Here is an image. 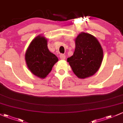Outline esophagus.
I'll return each mask as SVG.
<instances>
[{"label": "esophagus", "mask_w": 123, "mask_h": 123, "mask_svg": "<svg viewBox=\"0 0 123 123\" xmlns=\"http://www.w3.org/2000/svg\"><path fill=\"white\" fill-rule=\"evenodd\" d=\"M60 59H61V60H64V59H66V55H64V54H60Z\"/></svg>", "instance_id": "34e87169"}]
</instances>
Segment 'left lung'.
I'll return each instance as SVG.
<instances>
[{"label": "left lung", "instance_id": "obj_1", "mask_svg": "<svg viewBox=\"0 0 123 123\" xmlns=\"http://www.w3.org/2000/svg\"><path fill=\"white\" fill-rule=\"evenodd\" d=\"M74 41L73 55L67 62L79 79L92 76L99 70L103 60L102 47L94 36L84 32L78 34Z\"/></svg>", "mask_w": 123, "mask_h": 123}]
</instances>
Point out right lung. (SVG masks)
<instances>
[{
    "instance_id": "add662e5",
    "label": "right lung",
    "mask_w": 123,
    "mask_h": 123,
    "mask_svg": "<svg viewBox=\"0 0 123 123\" xmlns=\"http://www.w3.org/2000/svg\"><path fill=\"white\" fill-rule=\"evenodd\" d=\"M25 59L30 72L41 79L46 78L59 60L55 54L49 51L47 39L41 35L34 38L28 47Z\"/></svg>"
}]
</instances>
